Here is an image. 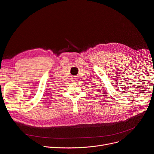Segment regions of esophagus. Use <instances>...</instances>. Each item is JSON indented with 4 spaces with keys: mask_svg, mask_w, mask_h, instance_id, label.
Masks as SVG:
<instances>
[{
    "mask_svg": "<svg viewBox=\"0 0 154 154\" xmlns=\"http://www.w3.org/2000/svg\"><path fill=\"white\" fill-rule=\"evenodd\" d=\"M76 81H77V80H72L73 82H76Z\"/></svg>",
    "mask_w": 154,
    "mask_h": 154,
    "instance_id": "1",
    "label": "esophagus"
}]
</instances>
